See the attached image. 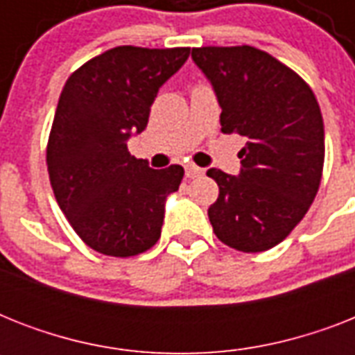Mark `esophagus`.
Returning <instances> with one entry per match:
<instances>
[{
    "instance_id": "esophagus-1",
    "label": "esophagus",
    "mask_w": 355,
    "mask_h": 355,
    "mask_svg": "<svg viewBox=\"0 0 355 355\" xmlns=\"http://www.w3.org/2000/svg\"><path fill=\"white\" fill-rule=\"evenodd\" d=\"M202 175V169L197 166H193V164H189V166H186V177L188 178H195V177H200Z\"/></svg>"
}]
</instances>
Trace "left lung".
<instances>
[{"label":"left lung","mask_w":355,"mask_h":355,"mask_svg":"<svg viewBox=\"0 0 355 355\" xmlns=\"http://www.w3.org/2000/svg\"><path fill=\"white\" fill-rule=\"evenodd\" d=\"M193 62L221 107V130L248 139L237 177L211 167L219 197L208 208L225 245L263 252L302 221L319 191L324 123L302 77L250 46L193 47Z\"/></svg>","instance_id":"1"}]
</instances>
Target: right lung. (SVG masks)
<instances>
[{"label":"right lung","instance_id":"add662e5","mask_svg":"<svg viewBox=\"0 0 355 355\" xmlns=\"http://www.w3.org/2000/svg\"><path fill=\"white\" fill-rule=\"evenodd\" d=\"M189 47L119 46L71 73L47 141L53 193L77 236L97 252L128 258L160 239L166 199L182 166L150 169L127 149L150 105L188 60Z\"/></svg>","mask_w":355,"mask_h":355}]
</instances>
